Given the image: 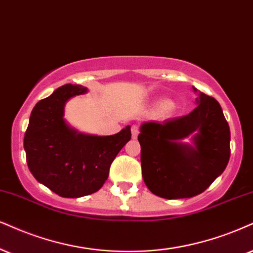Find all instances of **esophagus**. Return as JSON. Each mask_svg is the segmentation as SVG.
I'll list each match as a JSON object with an SVG mask.
<instances>
[{
    "label": "esophagus",
    "instance_id": "obj_1",
    "mask_svg": "<svg viewBox=\"0 0 253 253\" xmlns=\"http://www.w3.org/2000/svg\"><path fill=\"white\" fill-rule=\"evenodd\" d=\"M131 133H132V138H137V136H138V133H139L138 126H131Z\"/></svg>",
    "mask_w": 253,
    "mask_h": 253
}]
</instances>
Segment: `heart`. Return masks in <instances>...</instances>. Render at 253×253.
I'll use <instances>...</instances> for the list:
<instances>
[{
  "instance_id": "b5f03b06",
  "label": "heart",
  "mask_w": 253,
  "mask_h": 253,
  "mask_svg": "<svg viewBox=\"0 0 253 253\" xmlns=\"http://www.w3.org/2000/svg\"><path fill=\"white\" fill-rule=\"evenodd\" d=\"M174 110H176V104H174L173 101H170V99H165V101H162L160 104H158L157 112L160 116L168 117L170 115H172Z\"/></svg>"
}]
</instances>
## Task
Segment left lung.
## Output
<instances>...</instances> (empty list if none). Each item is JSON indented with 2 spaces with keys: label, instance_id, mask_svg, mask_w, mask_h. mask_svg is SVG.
I'll return each mask as SVG.
<instances>
[{
  "label": "left lung",
  "instance_id": "left-lung-1",
  "mask_svg": "<svg viewBox=\"0 0 253 253\" xmlns=\"http://www.w3.org/2000/svg\"><path fill=\"white\" fill-rule=\"evenodd\" d=\"M186 116L144 122L139 127L142 176L156 196L190 198L205 191L223 173L230 158V127L222 107L198 91ZM192 139L191 143L184 140Z\"/></svg>",
  "mask_w": 253,
  "mask_h": 253
}]
</instances>
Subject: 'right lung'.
<instances>
[{
	"label": "right lung",
	"mask_w": 253,
	"mask_h": 253,
	"mask_svg": "<svg viewBox=\"0 0 253 253\" xmlns=\"http://www.w3.org/2000/svg\"><path fill=\"white\" fill-rule=\"evenodd\" d=\"M88 92L64 84L34 107L24 135L27 163L33 176L58 196L79 198L98 191L121 149L131 138L130 126L111 136L80 132L64 118L65 103Z\"/></svg>",
	"instance_id": "right-lung-1"
}]
</instances>
